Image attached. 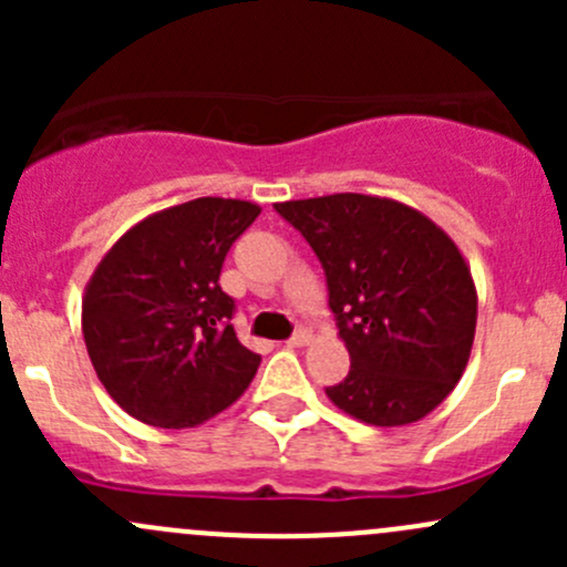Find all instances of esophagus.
Instances as JSON below:
<instances>
[{"label": "esophagus", "mask_w": 567, "mask_h": 567, "mask_svg": "<svg viewBox=\"0 0 567 567\" xmlns=\"http://www.w3.org/2000/svg\"><path fill=\"white\" fill-rule=\"evenodd\" d=\"M310 340H312L310 331H307V329H299V331H296L293 337H290L288 346H290V348H301V346H307V342H310Z\"/></svg>", "instance_id": "1"}]
</instances>
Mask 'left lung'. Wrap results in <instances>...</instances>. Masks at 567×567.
<instances>
[{
	"instance_id": "1",
	"label": "left lung",
	"mask_w": 567,
	"mask_h": 567,
	"mask_svg": "<svg viewBox=\"0 0 567 567\" xmlns=\"http://www.w3.org/2000/svg\"><path fill=\"white\" fill-rule=\"evenodd\" d=\"M274 208L316 249L351 370L329 386L353 420L400 427L431 414L468 364L477 326L472 268L453 238L411 205L326 194Z\"/></svg>"
}]
</instances>
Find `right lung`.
Returning <instances> with one entry per match:
<instances>
[{
	"mask_svg": "<svg viewBox=\"0 0 567 567\" xmlns=\"http://www.w3.org/2000/svg\"><path fill=\"white\" fill-rule=\"evenodd\" d=\"M257 214L247 199H188L136 221L95 266L82 296L84 346L134 420L197 427L255 379L260 357L236 337L219 274Z\"/></svg>",
	"mask_w": 567,
	"mask_h": 567,
	"instance_id": "obj_1",
	"label": "right lung"
}]
</instances>
